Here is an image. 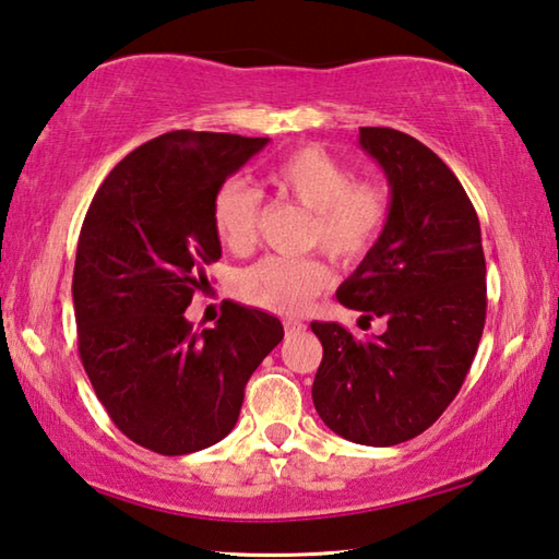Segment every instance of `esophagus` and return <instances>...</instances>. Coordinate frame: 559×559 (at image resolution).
Wrapping results in <instances>:
<instances>
[{
  "label": "esophagus",
  "instance_id": "obj_1",
  "mask_svg": "<svg viewBox=\"0 0 559 559\" xmlns=\"http://www.w3.org/2000/svg\"><path fill=\"white\" fill-rule=\"evenodd\" d=\"M283 328H286V335H298V333H302V330H306V325H302L300 320H296V318L283 320Z\"/></svg>",
  "mask_w": 559,
  "mask_h": 559
}]
</instances>
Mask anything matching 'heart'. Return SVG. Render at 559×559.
Masks as SVG:
<instances>
[{
  "label": "heart",
  "instance_id": "heart-1",
  "mask_svg": "<svg viewBox=\"0 0 559 559\" xmlns=\"http://www.w3.org/2000/svg\"><path fill=\"white\" fill-rule=\"evenodd\" d=\"M269 185L281 200L308 212L306 246H320L330 259L353 266L362 261L390 216V200L377 182H357L347 165L320 145L290 150L269 169ZM261 194L241 179H226L212 197V229L224 249L246 253L257 243ZM330 283L318 257H266L236 276L234 290L253 308L296 316Z\"/></svg>",
  "mask_w": 559,
  "mask_h": 559
}]
</instances>
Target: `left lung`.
<instances>
[{
	"mask_svg": "<svg viewBox=\"0 0 559 559\" xmlns=\"http://www.w3.org/2000/svg\"><path fill=\"white\" fill-rule=\"evenodd\" d=\"M390 182V216L337 300L384 318L374 337L310 323L323 343L313 404L328 429L362 447L427 431L459 394L486 325V259L476 210L456 175L419 140L359 128Z\"/></svg>",
	"mask_w": 559,
	"mask_h": 559,
	"instance_id": "1",
	"label": "left lung"
}]
</instances>
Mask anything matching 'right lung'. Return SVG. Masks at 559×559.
Here are the masks:
<instances>
[{"label":"right lung","instance_id":"obj_1","mask_svg":"<svg viewBox=\"0 0 559 559\" xmlns=\"http://www.w3.org/2000/svg\"><path fill=\"white\" fill-rule=\"evenodd\" d=\"M269 138L165 132L120 159L75 249L79 353L112 424L140 447L185 456L222 441L243 386L283 340L276 316L226 300L214 328L185 318L222 259L212 197Z\"/></svg>","mask_w":559,"mask_h":559}]
</instances>
